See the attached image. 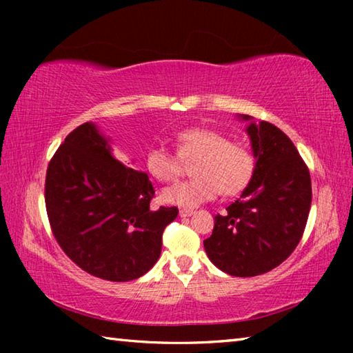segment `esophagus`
Instances as JSON below:
<instances>
[{
	"label": "esophagus",
	"instance_id": "1",
	"mask_svg": "<svg viewBox=\"0 0 353 353\" xmlns=\"http://www.w3.org/2000/svg\"><path fill=\"white\" fill-rule=\"evenodd\" d=\"M193 214V210H190V208H182V210H179V216L181 218H187Z\"/></svg>",
	"mask_w": 353,
	"mask_h": 353
}]
</instances>
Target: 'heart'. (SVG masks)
I'll return each instance as SVG.
<instances>
[{
    "label": "heart",
    "mask_w": 353,
    "mask_h": 353,
    "mask_svg": "<svg viewBox=\"0 0 353 353\" xmlns=\"http://www.w3.org/2000/svg\"><path fill=\"white\" fill-rule=\"evenodd\" d=\"M176 153L162 145L146 151L145 168L155 181L171 182L181 172L182 160H192L190 181L163 190L162 199L181 207H198L219 194L235 196L248 187L255 171V160L241 143L207 128H188L174 137Z\"/></svg>",
    "instance_id": "obj_1"
}]
</instances>
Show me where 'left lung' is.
I'll use <instances>...</instances> for the list:
<instances>
[{"mask_svg":"<svg viewBox=\"0 0 353 353\" xmlns=\"http://www.w3.org/2000/svg\"><path fill=\"white\" fill-rule=\"evenodd\" d=\"M250 121L255 171L241 198L214 216L204 240L208 259L235 277H254L277 268L292 254L312 207L310 171L288 135L268 121Z\"/></svg>","mask_w":353,"mask_h":353,"instance_id":"1","label":"left lung"}]
</instances>
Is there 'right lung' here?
Here are the masks:
<instances>
[{"mask_svg":"<svg viewBox=\"0 0 353 353\" xmlns=\"http://www.w3.org/2000/svg\"><path fill=\"white\" fill-rule=\"evenodd\" d=\"M152 198L146 172L113 157L93 123L70 132L48 165L45 204L52 235L94 277L129 282L155 265L165 227L179 210H151Z\"/></svg>","mask_w":353,"mask_h":353,"instance_id":"obj_1","label":"right lung"}]
</instances>
